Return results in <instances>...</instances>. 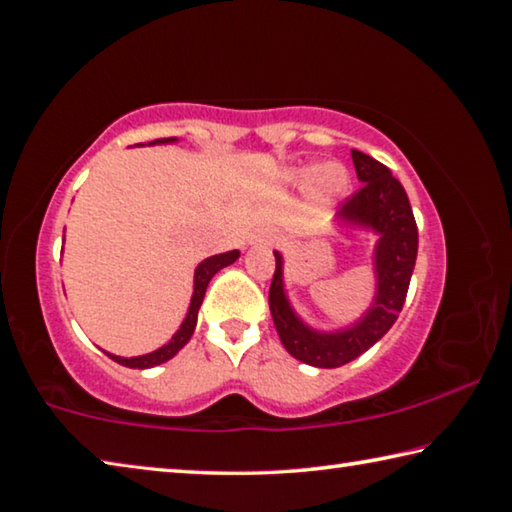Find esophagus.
Masks as SVG:
<instances>
[{"label": "esophagus", "mask_w": 512, "mask_h": 512, "mask_svg": "<svg viewBox=\"0 0 512 512\" xmlns=\"http://www.w3.org/2000/svg\"><path fill=\"white\" fill-rule=\"evenodd\" d=\"M264 244H273V237H264Z\"/></svg>", "instance_id": "34e87169"}]
</instances>
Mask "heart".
<instances>
[{"mask_svg":"<svg viewBox=\"0 0 512 512\" xmlns=\"http://www.w3.org/2000/svg\"><path fill=\"white\" fill-rule=\"evenodd\" d=\"M345 183H348V176H345V171H343V167H339V164H325V167L320 169L316 176V187L320 194L341 192Z\"/></svg>","mask_w":512,"mask_h":512,"instance_id":"heart-1","label":"heart"}]
</instances>
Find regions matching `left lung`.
Segmentation results:
<instances>
[{"label":"left lung","instance_id":"8db88e82","mask_svg":"<svg viewBox=\"0 0 512 512\" xmlns=\"http://www.w3.org/2000/svg\"><path fill=\"white\" fill-rule=\"evenodd\" d=\"M361 187L343 203L341 219L370 225L381 239L377 244V298L359 325L339 334H318L302 325L282 291V257L275 253V273L268 289V307L277 336L291 357L316 368H339L372 348L400 316L409 291L415 257H418V225L409 196L386 164L361 151H352Z\"/></svg>","mask_w":512,"mask_h":512}]
</instances>
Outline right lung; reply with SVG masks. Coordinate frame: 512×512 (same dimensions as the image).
Returning <instances> with one entry per match:
<instances>
[{"mask_svg":"<svg viewBox=\"0 0 512 512\" xmlns=\"http://www.w3.org/2000/svg\"><path fill=\"white\" fill-rule=\"evenodd\" d=\"M155 142H171V140H155ZM239 257V250H230V253H223V255H214V257H207L205 262L198 264L196 268V275H194V296H192V305H189L187 316L183 320V325L176 334H173V339L162 345L160 350H155L151 354H144V357H131V359H124V357H115V354H108L112 361L121 363V366L126 368H153V366H160V363L169 361L173 354H178L180 350L185 348L187 341L192 339L194 334V327H196V318H198V309H201V302L205 298V291H207V284L214 277V273H219L223 266H228L235 262Z\"/></svg>","mask_w":512,"mask_h":512,"instance_id":"right-lung-1","label":"right lung"}]
</instances>
